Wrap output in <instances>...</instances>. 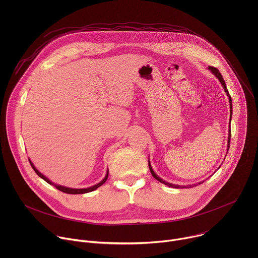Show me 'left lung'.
Here are the masks:
<instances>
[{
	"label": "left lung",
	"instance_id": "obj_1",
	"mask_svg": "<svg viewBox=\"0 0 258 258\" xmlns=\"http://www.w3.org/2000/svg\"><path fill=\"white\" fill-rule=\"evenodd\" d=\"M208 69H209V70H210V71L213 73L214 77H215V78H216V79L219 81L220 85L223 86V88H224V90H225V92H226V94H227V96H228V98H229V102H230V127H229V136H228V148H227V152H228V151H229V148H230V141H231V119H232V114H233V104H232V98H231V96H230V94H229V91H228V89H227L226 83H225V81H224V79H223L222 75H220V72L218 71V69H217V68H215V67H213V66H208ZM148 164H149V168H150V171H151V173H152L153 177H154V178H156L157 180H159L160 182L164 183V185H166V186L170 187V188H174V189L193 188V187H196L197 185H200V183L204 182V180H206V179H204V180H202V181H199V182L193 183V185H188V186H179V185H174V183H171V182H168V181H166V180L162 179L160 176H158V175L155 173V171L153 170V168H152V166H151L150 160H148ZM218 168H219V167H218ZM218 168H217V169H218Z\"/></svg>",
	"mask_w": 258,
	"mask_h": 258
}]
</instances>
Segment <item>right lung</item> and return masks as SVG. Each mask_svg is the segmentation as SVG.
<instances>
[{"label":"right lung","instance_id":"right-lung-1","mask_svg":"<svg viewBox=\"0 0 258 258\" xmlns=\"http://www.w3.org/2000/svg\"><path fill=\"white\" fill-rule=\"evenodd\" d=\"M29 160V163H30V165H31V167L33 168V170L35 171V173L38 174L40 177H42L44 180H46L48 183H50V185H52V186H54L56 189H58L59 191H61V192H64V193H66V194H86V193H89V192H92V191H95L96 189H98L99 187H101L103 183L107 180V178H108V173H109V170L107 169V173H106V175H105V177L100 181V182H98V183H96V185H94V186H92V187H89V188H84V189H75V188H68V187H65V186H61V185H58V183H55V182H53V181H51L47 176H45L43 173H41L38 169H36V167L33 165V163L30 161V159H28Z\"/></svg>","mask_w":258,"mask_h":258}]
</instances>
